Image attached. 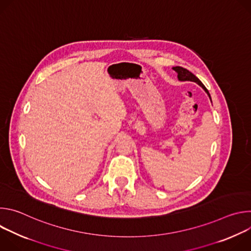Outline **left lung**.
Wrapping results in <instances>:
<instances>
[{"mask_svg": "<svg viewBox=\"0 0 251 251\" xmlns=\"http://www.w3.org/2000/svg\"><path fill=\"white\" fill-rule=\"evenodd\" d=\"M173 69H174L175 71H176L178 80H181V81H194V82L198 83L199 85H201V86L204 89V91H205V92L208 94V96L210 97V95H209L207 89L205 88V86L201 83V81L195 75H193V74L191 73V71H189L188 69H186V68H184V67H181V66L173 67Z\"/></svg>", "mask_w": 251, "mask_h": 251, "instance_id": "obj_1", "label": "left lung"}]
</instances>
